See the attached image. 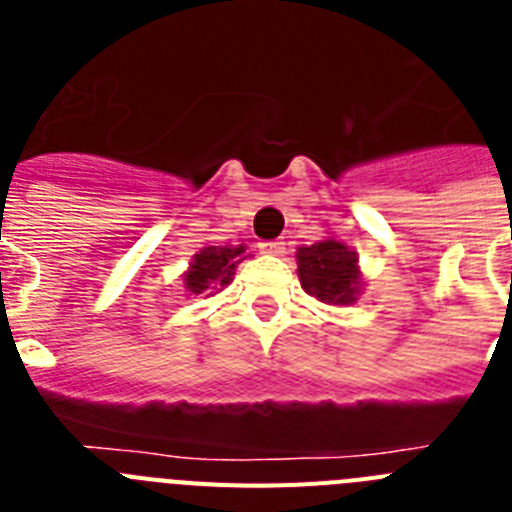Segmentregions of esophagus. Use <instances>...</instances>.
Instances as JSON below:
<instances>
[{"mask_svg":"<svg viewBox=\"0 0 512 512\" xmlns=\"http://www.w3.org/2000/svg\"><path fill=\"white\" fill-rule=\"evenodd\" d=\"M261 253H266V256H284V241H266V243H259Z\"/></svg>","mask_w":512,"mask_h":512,"instance_id":"1","label":"esophagus"}]
</instances>
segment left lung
Masks as SVG:
<instances>
[{
    "label": "left lung",
    "instance_id": "obj_1",
    "mask_svg": "<svg viewBox=\"0 0 512 512\" xmlns=\"http://www.w3.org/2000/svg\"><path fill=\"white\" fill-rule=\"evenodd\" d=\"M295 259L302 289L323 305L348 307L364 292L359 253L333 235L312 246L297 248Z\"/></svg>",
    "mask_w": 512,
    "mask_h": 512
}]
</instances>
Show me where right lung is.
<instances>
[{
	"instance_id": "right-lung-1",
	"label": "right lung",
	"mask_w": 512,
	"mask_h": 512,
	"mask_svg": "<svg viewBox=\"0 0 512 512\" xmlns=\"http://www.w3.org/2000/svg\"><path fill=\"white\" fill-rule=\"evenodd\" d=\"M246 246H202L184 271V292L187 295H217L235 277V269L246 261Z\"/></svg>"
}]
</instances>
